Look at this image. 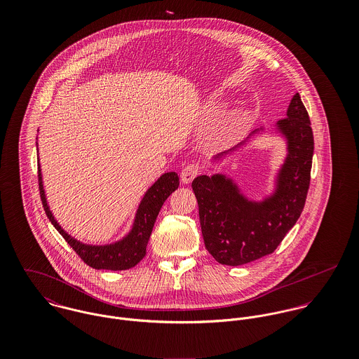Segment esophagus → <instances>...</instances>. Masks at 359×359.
Here are the masks:
<instances>
[{
    "mask_svg": "<svg viewBox=\"0 0 359 359\" xmlns=\"http://www.w3.org/2000/svg\"><path fill=\"white\" fill-rule=\"evenodd\" d=\"M199 174V165L198 164H187L181 171V180L184 184L192 182V180Z\"/></svg>",
    "mask_w": 359,
    "mask_h": 359,
    "instance_id": "obj_1",
    "label": "esophagus"
}]
</instances>
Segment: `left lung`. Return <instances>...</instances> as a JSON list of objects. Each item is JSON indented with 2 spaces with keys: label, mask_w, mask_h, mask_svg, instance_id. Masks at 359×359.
Segmentation results:
<instances>
[{
  "label": "left lung",
  "mask_w": 359,
  "mask_h": 359,
  "mask_svg": "<svg viewBox=\"0 0 359 359\" xmlns=\"http://www.w3.org/2000/svg\"><path fill=\"white\" fill-rule=\"evenodd\" d=\"M276 127L287 140V157L272 196L261 203L248 201L222 174L201 175L192 182L205 249L222 265L236 266L273 253L303 212L313 135L299 93L290 101L287 117L279 120Z\"/></svg>",
  "instance_id": "obj_1"
}]
</instances>
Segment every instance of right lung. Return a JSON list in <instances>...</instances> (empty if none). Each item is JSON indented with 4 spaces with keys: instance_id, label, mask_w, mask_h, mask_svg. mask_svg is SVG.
<instances>
[{
    "instance_id": "right-lung-1",
    "label": "right lung",
    "mask_w": 359,
    "mask_h": 359,
    "mask_svg": "<svg viewBox=\"0 0 359 359\" xmlns=\"http://www.w3.org/2000/svg\"><path fill=\"white\" fill-rule=\"evenodd\" d=\"M39 185H40V196L43 207L46 210L47 217L50 218L52 225L56 231L63 236V239L70 245V248L77 253L87 265L95 269H110V271H123L135 266L147 255L148 241L151 238L157 214L165 199L178 189L180 178L175 172L163 174L154 185L145 194L141 205L138 207L137 217L131 232L120 242L106 245V246H91L84 245L67 235L56 219L52 215L51 210L47 205L41 170L39 164Z\"/></svg>"
}]
</instances>
